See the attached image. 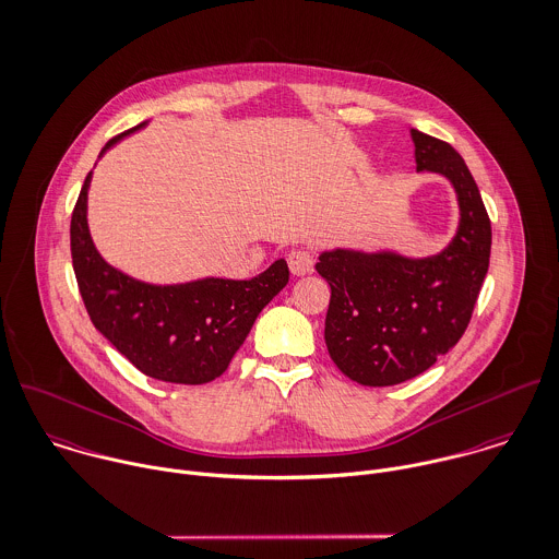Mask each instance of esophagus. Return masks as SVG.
Instances as JSON below:
<instances>
[{
  "label": "esophagus",
  "instance_id": "1",
  "mask_svg": "<svg viewBox=\"0 0 559 559\" xmlns=\"http://www.w3.org/2000/svg\"><path fill=\"white\" fill-rule=\"evenodd\" d=\"M287 263H289L292 274L305 276V274H309L313 270V254L309 250H305V248H296V250H292L287 254Z\"/></svg>",
  "mask_w": 559,
  "mask_h": 559
}]
</instances>
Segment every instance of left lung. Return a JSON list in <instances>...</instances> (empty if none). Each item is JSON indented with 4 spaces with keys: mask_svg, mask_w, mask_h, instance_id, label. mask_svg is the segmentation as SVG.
<instances>
[{
    "mask_svg": "<svg viewBox=\"0 0 559 559\" xmlns=\"http://www.w3.org/2000/svg\"><path fill=\"white\" fill-rule=\"evenodd\" d=\"M418 171L444 176L457 195L451 243L414 259L396 250H324L316 270L331 285L324 340L353 381L388 388L429 370L464 335L490 265L492 228L464 158L412 128Z\"/></svg>",
    "mask_w": 559,
    "mask_h": 559,
    "instance_id": "obj_1",
    "label": "left lung"
}]
</instances>
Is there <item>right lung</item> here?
I'll return each instance as SVG.
<instances>
[{"label": "right lung", "mask_w": 559, "mask_h": 559, "mask_svg": "<svg viewBox=\"0 0 559 559\" xmlns=\"http://www.w3.org/2000/svg\"><path fill=\"white\" fill-rule=\"evenodd\" d=\"M110 139L99 158L123 136ZM93 171L86 174L71 215V259L80 296L93 326L143 374L182 385H202L226 372L261 309L287 285L285 259L250 281L206 276L154 285L123 274L102 259L86 222Z\"/></svg>", "instance_id": "obj_1"}]
</instances>
